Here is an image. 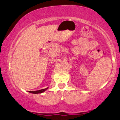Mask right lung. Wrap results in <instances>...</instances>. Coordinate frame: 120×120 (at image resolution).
<instances>
[{"label": "right lung", "mask_w": 120, "mask_h": 120, "mask_svg": "<svg viewBox=\"0 0 120 120\" xmlns=\"http://www.w3.org/2000/svg\"><path fill=\"white\" fill-rule=\"evenodd\" d=\"M47 89H48V88H46V89H42V90L35 91H29V93H33V94H40V93H43V92L45 91H46Z\"/></svg>", "instance_id": "1"}]
</instances>
